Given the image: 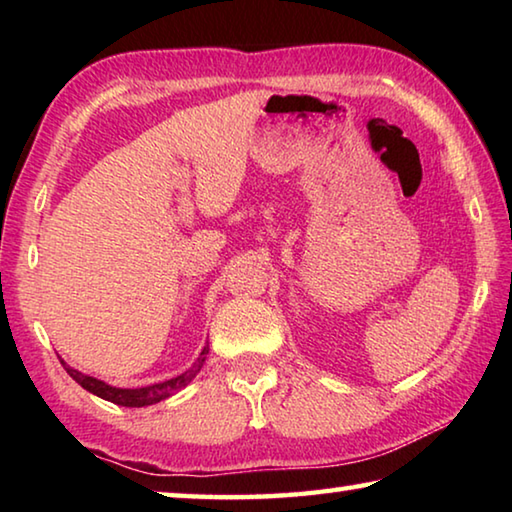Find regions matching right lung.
Instances as JSON below:
<instances>
[{"label":"right lung","mask_w":512,"mask_h":512,"mask_svg":"<svg viewBox=\"0 0 512 512\" xmlns=\"http://www.w3.org/2000/svg\"><path fill=\"white\" fill-rule=\"evenodd\" d=\"M207 352H210V348H207V345H205L203 352L198 354V359L194 361V366L189 368V370H185L183 375L164 379V381H158V384L142 386V388H117V386H110V384H106V381H101L97 377H90V375H85V372H81V370L67 366L63 359H60V363H63V368L67 370V375L72 377L76 384L83 386L88 393L97 395V397H101V400H108V402L117 404V406H131V409H140V406H149V404H158L162 400H167V397L176 395L180 388H185L189 381H192L198 375V372H201Z\"/></svg>","instance_id":"add662e5"}]
</instances>
